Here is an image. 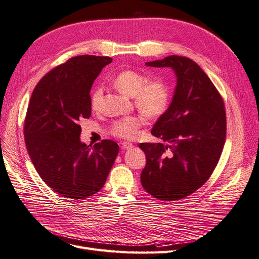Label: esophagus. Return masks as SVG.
Returning a JSON list of instances; mask_svg holds the SVG:
<instances>
[{"label": "esophagus", "instance_id": "esophagus-1", "mask_svg": "<svg viewBox=\"0 0 259 259\" xmlns=\"http://www.w3.org/2000/svg\"><path fill=\"white\" fill-rule=\"evenodd\" d=\"M122 148L125 149V150H131V149L134 148V146H133V144H131V142H128V141H124V142H122Z\"/></svg>", "mask_w": 259, "mask_h": 259}]
</instances>
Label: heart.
Wrapping results in <instances>:
<instances>
[{
	"instance_id": "1",
	"label": "heart",
	"mask_w": 259,
	"mask_h": 259,
	"mask_svg": "<svg viewBox=\"0 0 259 259\" xmlns=\"http://www.w3.org/2000/svg\"><path fill=\"white\" fill-rule=\"evenodd\" d=\"M113 87L119 92L128 97H134L138 109L149 117H155L163 113L168 106L169 92L167 87L160 80H149L135 70H123L114 77ZM103 100V90L97 88L91 96L93 109L100 107ZM144 120L136 115L115 121L112 125L114 135L123 138H132L137 134Z\"/></svg>"
}]
</instances>
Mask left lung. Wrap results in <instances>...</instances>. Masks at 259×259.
Returning a JSON list of instances; mask_svg holds the SVG:
<instances>
[{
    "label": "left lung",
    "instance_id": "left-lung-1",
    "mask_svg": "<svg viewBox=\"0 0 259 259\" xmlns=\"http://www.w3.org/2000/svg\"><path fill=\"white\" fill-rule=\"evenodd\" d=\"M146 65L171 68L176 87L151 131L166 145H139L147 156L141 184L159 200L182 199L206 183L219 162L226 138L225 106L208 75L191 59L169 56Z\"/></svg>",
    "mask_w": 259,
    "mask_h": 259
}]
</instances>
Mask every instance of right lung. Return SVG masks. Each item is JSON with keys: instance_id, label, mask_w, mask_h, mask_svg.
<instances>
[{"instance_id": "1", "label": "right lung", "mask_w": 259, "mask_h": 259, "mask_svg": "<svg viewBox=\"0 0 259 259\" xmlns=\"http://www.w3.org/2000/svg\"><path fill=\"white\" fill-rule=\"evenodd\" d=\"M109 57L79 56L45 75L35 87L24 140L42 181L63 197L84 199L104 186L119 152L112 140L87 146L79 121L91 117L90 91Z\"/></svg>"}]
</instances>
